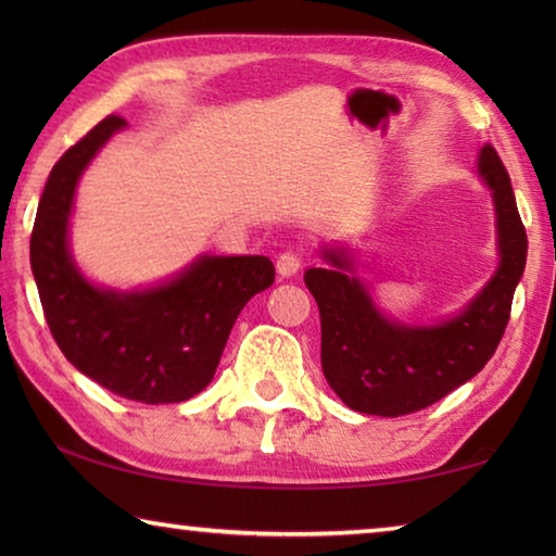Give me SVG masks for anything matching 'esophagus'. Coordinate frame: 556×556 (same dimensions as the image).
I'll return each instance as SVG.
<instances>
[{
    "instance_id": "34e87169",
    "label": "esophagus",
    "mask_w": 556,
    "mask_h": 556,
    "mask_svg": "<svg viewBox=\"0 0 556 556\" xmlns=\"http://www.w3.org/2000/svg\"><path fill=\"white\" fill-rule=\"evenodd\" d=\"M301 269V255L294 250H287L281 252V255L277 257V271L281 277H294L296 271Z\"/></svg>"
}]
</instances>
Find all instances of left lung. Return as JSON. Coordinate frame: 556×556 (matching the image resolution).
Returning <instances> with one entry per match:
<instances>
[{
	"instance_id": "8db88e82",
	"label": "left lung",
	"mask_w": 556,
	"mask_h": 556,
	"mask_svg": "<svg viewBox=\"0 0 556 556\" xmlns=\"http://www.w3.org/2000/svg\"><path fill=\"white\" fill-rule=\"evenodd\" d=\"M478 174L495 205L497 262L488 285L456 316L437 326H409L384 316L348 248L326 244V267L304 281L321 314V368L343 404L378 417H402L446 397L491 361L510 321L517 281L527 260V235L505 166L491 144L478 154Z\"/></svg>"
}]
</instances>
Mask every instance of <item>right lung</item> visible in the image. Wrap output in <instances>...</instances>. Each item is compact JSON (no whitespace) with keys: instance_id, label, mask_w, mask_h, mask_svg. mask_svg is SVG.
I'll return each mask as SVG.
<instances>
[{"instance_id":"right-lung-1","label":"right lung","mask_w":556,"mask_h":556,"mask_svg":"<svg viewBox=\"0 0 556 556\" xmlns=\"http://www.w3.org/2000/svg\"><path fill=\"white\" fill-rule=\"evenodd\" d=\"M125 127L110 115L73 144L46 181L31 232V271L61 353L125 400L184 402L208 388L248 301L271 287L262 255H201L149 289L117 291L83 277L68 242L75 188L102 144Z\"/></svg>"}]
</instances>
